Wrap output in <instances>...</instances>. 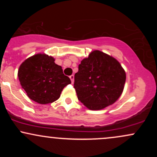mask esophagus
Segmentation results:
<instances>
[{
  "mask_svg": "<svg viewBox=\"0 0 157 157\" xmlns=\"http://www.w3.org/2000/svg\"><path fill=\"white\" fill-rule=\"evenodd\" d=\"M74 75H71V76H69V78H70V80H71V82H74Z\"/></svg>",
  "mask_w": 157,
  "mask_h": 157,
  "instance_id": "obj_1",
  "label": "esophagus"
}]
</instances>
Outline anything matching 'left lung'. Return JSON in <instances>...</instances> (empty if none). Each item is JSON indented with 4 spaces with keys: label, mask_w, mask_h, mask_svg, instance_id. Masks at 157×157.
Segmentation results:
<instances>
[{
    "label": "left lung",
    "mask_w": 157,
    "mask_h": 157,
    "mask_svg": "<svg viewBox=\"0 0 157 157\" xmlns=\"http://www.w3.org/2000/svg\"><path fill=\"white\" fill-rule=\"evenodd\" d=\"M125 72L116 59L94 51L81 61L75 75L77 98L91 110H100L117 100L123 91Z\"/></svg>",
    "instance_id": "left-lung-1"
}]
</instances>
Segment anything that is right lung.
I'll return each mask as SVG.
<instances>
[{
	"mask_svg": "<svg viewBox=\"0 0 157 157\" xmlns=\"http://www.w3.org/2000/svg\"><path fill=\"white\" fill-rule=\"evenodd\" d=\"M17 76L27 96L40 104L55 102L64 87L71 83L55 59L42 54L26 59L20 66Z\"/></svg>",
	"mask_w": 157,
	"mask_h": 157,
	"instance_id": "1",
	"label": "right lung"
}]
</instances>
